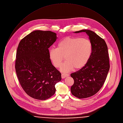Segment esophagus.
Here are the masks:
<instances>
[{
	"mask_svg": "<svg viewBox=\"0 0 123 123\" xmlns=\"http://www.w3.org/2000/svg\"><path fill=\"white\" fill-rule=\"evenodd\" d=\"M69 76V74H64V73H62V74H61V77H62V78H65L66 77H67V76Z\"/></svg>",
	"mask_w": 123,
	"mask_h": 123,
	"instance_id": "esophagus-1",
	"label": "esophagus"
}]
</instances>
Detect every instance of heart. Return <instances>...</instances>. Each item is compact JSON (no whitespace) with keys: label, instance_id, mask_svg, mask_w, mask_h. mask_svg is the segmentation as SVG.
Segmentation results:
<instances>
[{"label":"heart","instance_id":"b5f03b06","mask_svg":"<svg viewBox=\"0 0 123 123\" xmlns=\"http://www.w3.org/2000/svg\"><path fill=\"white\" fill-rule=\"evenodd\" d=\"M93 46L89 39L79 37H67L59 42L57 48L51 49L49 57L53 65L60 68L64 57L66 61L61 70L64 72L79 70L83 68L91 58Z\"/></svg>","mask_w":123,"mask_h":123}]
</instances>
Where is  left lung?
Here are the masks:
<instances>
[{
  "instance_id": "left-lung-1",
  "label": "left lung",
  "mask_w": 123,
  "mask_h": 123,
  "mask_svg": "<svg viewBox=\"0 0 123 123\" xmlns=\"http://www.w3.org/2000/svg\"><path fill=\"white\" fill-rule=\"evenodd\" d=\"M86 32L93 46L91 58L81 70L70 74L74 81L71 94L79 99L91 97L103 85L110 69L108 48L104 39L94 32L83 29L75 33Z\"/></svg>"
}]
</instances>
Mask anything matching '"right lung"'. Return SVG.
Wrapping results in <instances>:
<instances>
[{
    "instance_id": "right-lung-1",
    "label": "right lung",
    "mask_w": 123,
    "mask_h": 123,
    "mask_svg": "<svg viewBox=\"0 0 123 123\" xmlns=\"http://www.w3.org/2000/svg\"><path fill=\"white\" fill-rule=\"evenodd\" d=\"M50 31L35 30L26 36L18 46L15 69L25 93L35 99L46 100L55 94L61 74L49 57L48 48L57 39Z\"/></svg>"
}]
</instances>
